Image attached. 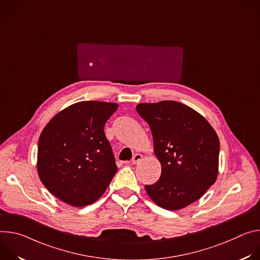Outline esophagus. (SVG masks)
<instances>
[{"label":"esophagus","mask_w":260,"mask_h":260,"mask_svg":"<svg viewBox=\"0 0 260 260\" xmlns=\"http://www.w3.org/2000/svg\"><path fill=\"white\" fill-rule=\"evenodd\" d=\"M141 158H142V155H141V154H135V155L133 156L132 160H131L132 164H136V163H138V162L141 160Z\"/></svg>","instance_id":"34e87169"}]
</instances>
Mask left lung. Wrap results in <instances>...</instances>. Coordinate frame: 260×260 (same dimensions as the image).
<instances>
[{
	"label": "left lung",
	"mask_w": 260,
	"mask_h": 260,
	"mask_svg": "<svg viewBox=\"0 0 260 260\" xmlns=\"http://www.w3.org/2000/svg\"><path fill=\"white\" fill-rule=\"evenodd\" d=\"M140 117L152 131L161 177L146 191L154 203L169 211L188 207L216 182L220 142L211 124L193 108L165 100L140 103Z\"/></svg>",
	"instance_id": "left-lung-1"
}]
</instances>
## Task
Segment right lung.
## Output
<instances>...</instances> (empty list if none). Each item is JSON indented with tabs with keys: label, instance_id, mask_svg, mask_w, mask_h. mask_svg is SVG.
Wrapping results in <instances>:
<instances>
[{
	"label": "right lung",
	"instance_id": "obj_1",
	"mask_svg": "<svg viewBox=\"0 0 260 260\" xmlns=\"http://www.w3.org/2000/svg\"><path fill=\"white\" fill-rule=\"evenodd\" d=\"M118 104L81 101L57 112L42 130L37 153L38 176L64 203L80 208L99 199L118 167L104 125Z\"/></svg>",
	"mask_w": 260,
	"mask_h": 260
}]
</instances>
